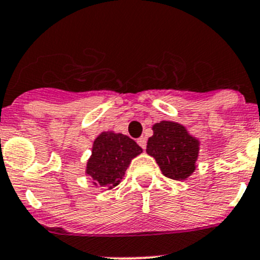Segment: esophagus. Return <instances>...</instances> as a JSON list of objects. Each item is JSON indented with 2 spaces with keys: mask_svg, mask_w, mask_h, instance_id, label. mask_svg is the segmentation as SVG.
I'll return each mask as SVG.
<instances>
[{
  "mask_svg": "<svg viewBox=\"0 0 260 260\" xmlns=\"http://www.w3.org/2000/svg\"><path fill=\"white\" fill-rule=\"evenodd\" d=\"M137 143H138V145H140L141 147H142L143 149H145L146 146H147V138H146V137H140V138H138V140H137Z\"/></svg>",
  "mask_w": 260,
  "mask_h": 260,
  "instance_id": "esophagus-1",
  "label": "esophagus"
}]
</instances>
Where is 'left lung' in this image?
<instances>
[{
  "label": "left lung",
  "mask_w": 260,
  "mask_h": 260,
  "mask_svg": "<svg viewBox=\"0 0 260 260\" xmlns=\"http://www.w3.org/2000/svg\"><path fill=\"white\" fill-rule=\"evenodd\" d=\"M147 142V153L153 156L162 174L172 180H185L195 170L199 142L179 123H156Z\"/></svg>",
  "instance_id": "8db88e82"
}]
</instances>
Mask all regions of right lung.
I'll return each mask as SVG.
<instances>
[{
	"mask_svg": "<svg viewBox=\"0 0 260 260\" xmlns=\"http://www.w3.org/2000/svg\"><path fill=\"white\" fill-rule=\"evenodd\" d=\"M141 152L142 148L128 136L103 132L94 141L91 157L86 165V174L101 187H114L124 176L131 159Z\"/></svg>",
	"mask_w": 260,
	"mask_h": 260,
	"instance_id": "add662e5",
	"label": "right lung"
}]
</instances>
